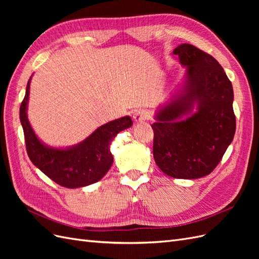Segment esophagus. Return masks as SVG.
<instances>
[{
    "label": "esophagus",
    "instance_id": "1",
    "mask_svg": "<svg viewBox=\"0 0 259 259\" xmlns=\"http://www.w3.org/2000/svg\"><path fill=\"white\" fill-rule=\"evenodd\" d=\"M149 113L146 110H138L133 115V119H134L135 123H143L148 119Z\"/></svg>",
    "mask_w": 259,
    "mask_h": 259
}]
</instances>
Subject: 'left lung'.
Segmentation results:
<instances>
[{"mask_svg": "<svg viewBox=\"0 0 259 259\" xmlns=\"http://www.w3.org/2000/svg\"><path fill=\"white\" fill-rule=\"evenodd\" d=\"M174 53L186 71L154 113L153 158L169 177L197 179L217 166L234 137L233 89L210 55L186 43Z\"/></svg>", "mask_w": 259, "mask_h": 259, "instance_id": "left-lung-1", "label": "left lung"}]
</instances>
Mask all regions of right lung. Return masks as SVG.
<instances>
[{
  "mask_svg": "<svg viewBox=\"0 0 259 259\" xmlns=\"http://www.w3.org/2000/svg\"><path fill=\"white\" fill-rule=\"evenodd\" d=\"M27 84L19 117L25 134L27 152L31 162L55 183L66 188H81L95 184L110 169L113 155L110 145L120 132L133 125L131 116L108 122L97 127L79 144L52 147L37 137L28 119L30 83Z\"/></svg>",
  "mask_w": 259,
  "mask_h": 259,
  "instance_id": "obj_1",
  "label": "right lung"
}]
</instances>
